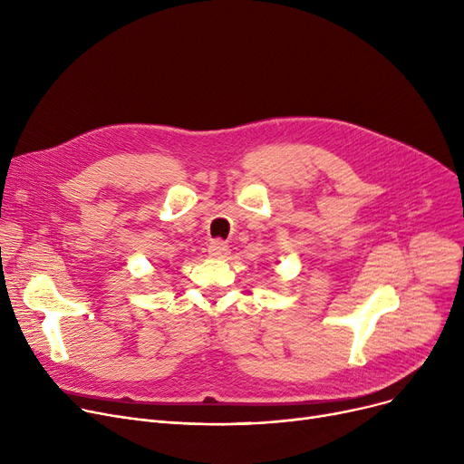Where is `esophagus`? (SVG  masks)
<instances>
[{
	"mask_svg": "<svg viewBox=\"0 0 464 464\" xmlns=\"http://www.w3.org/2000/svg\"><path fill=\"white\" fill-rule=\"evenodd\" d=\"M208 254L212 257H224L227 254V245H226L222 238H216V240H212L210 245H208Z\"/></svg>",
	"mask_w": 464,
	"mask_h": 464,
	"instance_id": "34e87169",
	"label": "esophagus"
}]
</instances>
